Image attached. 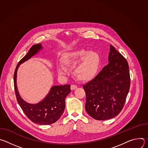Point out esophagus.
Masks as SVG:
<instances>
[{"mask_svg":"<svg viewBox=\"0 0 148 148\" xmlns=\"http://www.w3.org/2000/svg\"><path fill=\"white\" fill-rule=\"evenodd\" d=\"M77 88V86L75 85H71V90H74Z\"/></svg>","mask_w":148,"mask_h":148,"instance_id":"1","label":"esophagus"}]
</instances>
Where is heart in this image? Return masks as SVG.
<instances>
[{
    "instance_id": "obj_1",
    "label": "heart",
    "mask_w": 148,
    "mask_h": 148,
    "mask_svg": "<svg viewBox=\"0 0 148 148\" xmlns=\"http://www.w3.org/2000/svg\"><path fill=\"white\" fill-rule=\"evenodd\" d=\"M60 61L61 65L57 67L59 74H64L66 69L73 65V74L81 81L92 79L96 75L100 64L99 56L96 52L83 49L64 53Z\"/></svg>"
}]
</instances>
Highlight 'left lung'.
Segmentation results:
<instances>
[{
	"label": "left lung",
	"mask_w": 148,
	"mask_h": 148,
	"mask_svg": "<svg viewBox=\"0 0 148 148\" xmlns=\"http://www.w3.org/2000/svg\"><path fill=\"white\" fill-rule=\"evenodd\" d=\"M108 64L83 86L86 93V110L97 120H107L122 110L130 87L129 66L126 59L110 45Z\"/></svg>",
	"instance_id": "1"
}]
</instances>
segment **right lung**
I'll list each match as a JSON object with an SVG mask.
<instances>
[{
  "instance_id": "add662e5",
  "label": "right lung",
  "mask_w": 148,
  "mask_h": 148,
  "mask_svg": "<svg viewBox=\"0 0 148 148\" xmlns=\"http://www.w3.org/2000/svg\"><path fill=\"white\" fill-rule=\"evenodd\" d=\"M41 44L33 45L28 53L21 60L14 74V86L18 103L23 111L33 122L39 125L52 124L58 120L65 109V99L71 92L70 85L54 86L47 95L40 102L30 103L25 101L19 94L17 87V73L22 64L43 50Z\"/></svg>"
}]
</instances>
